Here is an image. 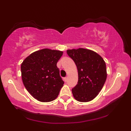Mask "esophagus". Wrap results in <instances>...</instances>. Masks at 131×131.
<instances>
[{
    "label": "esophagus",
    "mask_w": 131,
    "mask_h": 131,
    "mask_svg": "<svg viewBox=\"0 0 131 131\" xmlns=\"http://www.w3.org/2000/svg\"><path fill=\"white\" fill-rule=\"evenodd\" d=\"M64 82H66L67 81V77H66V78H64Z\"/></svg>",
    "instance_id": "34e87169"
}]
</instances>
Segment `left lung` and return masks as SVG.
I'll return each mask as SVG.
<instances>
[{
    "mask_svg": "<svg viewBox=\"0 0 131 131\" xmlns=\"http://www.w3.org/2000/svg\"><path fill=\"white\" fill-rule=\"evenodd\" d=\"M67 53L78 71V84L72 89L73 96L78 101H90L98 95L106 80L105 62L99 54L89 49H69Z\"/></svg>",
    "mask_w": 131,
    "mask_h": 131,
    "instance_id": "8db88e82",
    "label": "left lung"
}]
</instances>
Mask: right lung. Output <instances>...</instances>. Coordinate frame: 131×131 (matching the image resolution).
I'll return each instance as SVG.
<instances>
[{"mask_svg": "<svg viewBox=\"0 0 131 131\" xmlns=\"http://www.w3.org/2000/svg\"><path fill=\"white\" fill-rule=\"evenodd\" d=\"M62 53V51L46 48L31 53L21 64L23 84L38 101H53L63 86L64 81L57 66Z\"/></svg>", "mask_w": 131, "mask_h": 131, "instance_id": "1", "label": "right lung"}]
</instances>
